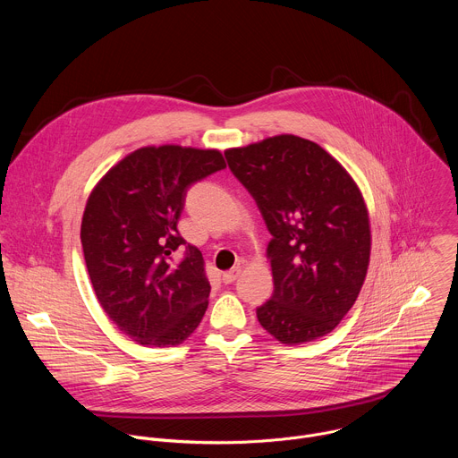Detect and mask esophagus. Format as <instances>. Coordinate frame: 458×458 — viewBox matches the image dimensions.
I'll use <instances>...</instances> for the list:
<instances>
[{"label":"esophagus","mask_w":458,"mask_h":458,"mask_svg":"<svg viewBox=\"0 0 458 458\" xmlns=\"http://www.w3.org/2000/svg\"><path fill=\"white\" fill-rule=\"evenodd\" d=\"M239 274H241V268L235 267V268H232V270H228V272L223 274V281H225L226 284H230V283H233V281L239 277Z\"/></svg>","instance_id":"obj_1"}]
</instances>
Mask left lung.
<instances>
[{
	"instance_id": "1",
	"label": "left lung",
	"mask_w": 458,
	"mask_h": 458,
	"mask_svg": "<svg viewBox=\"0 0 458 458\" xmlns=\"http://www.w3.org/2000/svg\"><path fill=\"white\" fill-rule=\"evenodd\" d=\"M225 156L272 233L274 295L257 308L260 326L283 344L324 337L355 304L369 267V214L359 184L332 154L293 134Z\"/></svg>"
}]
</instances>
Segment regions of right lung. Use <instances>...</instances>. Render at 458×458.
<instances>
[{"instance_id":"right-lung-1","label":"right lung","mask_w":458,"mask_h":458,"mask_svg":"<svg viewBox=\"0 0 458 458\" xmlns=\"http://www.w3.org/2000/svg\"><path fill=\"white\" fill-rule=\"evenodd\" d=\"M226 161L217 148L143 147L117 161L92 188L81 219L89 277L119 332L148 348H170L198 328L210 297L201 251L188 244L177 267L170 255L191 182Z\"/></svg>"}]
</instances>
